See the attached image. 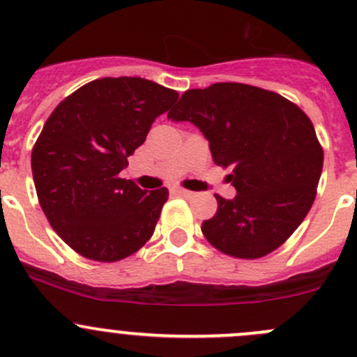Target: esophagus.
<instances>
[{"label": "esophagus", "mask_w": 357, "mask_h": 357, "mask_svg": "<svg viewBox=\"0 0 357 357\" xmlns=\"http://www.w3.org/2000/svg\"><path fill=\"white\" fill-rule=\"evenodd\" d=\"M176 193H179L181 197H193V195H195V193L188 192V190H185V188H178V190H176Z\"/></svg>", "instance_id": "obj_1"}]
</instances>
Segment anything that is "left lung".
I'll return each mask as SVG.
<instances>
[{"label": "left lung", "mask_w": 357, "mask_h": 357, "mask_svg": "<svg viewBox=\"0 0 357 357\" xmlns=\"http://www.w3.org/2000/svg\"><path fill=\"white\" fill-rule=\"evenodd\" d=\"M188 121L208 142L212 158L233 172L236 197L215 195L218 212L202 233L218 250L257 259L298 228L316 197L323 150L312 122L278 93L240 82L188 89L167 114Z\"/></svg>", "instance_id": "8db88e82"}]
</instances>
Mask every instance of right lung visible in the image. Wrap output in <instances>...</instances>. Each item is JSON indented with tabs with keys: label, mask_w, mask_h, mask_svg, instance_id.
I'll use <instances>...</instances> for the list:
<instances>
[{
	"label": "right lung",
	"mask_w": 357,
	"mask_h": 357,
	"mask_svg": "<svg viewBox=\"0 0 357 357\" xmlns=\"http://www.w3.org/2000/svg\"><path fill=\"white\" fill-rule=\"evenodd\" d=\"M178 98L149 79L103 77L48 117L32 149V178L50 225L77 254L121 261L153 235L167 188L146 192L119 172Z\"/></svg>",
	"instance_id": "obj_1"
}]
</instances>
